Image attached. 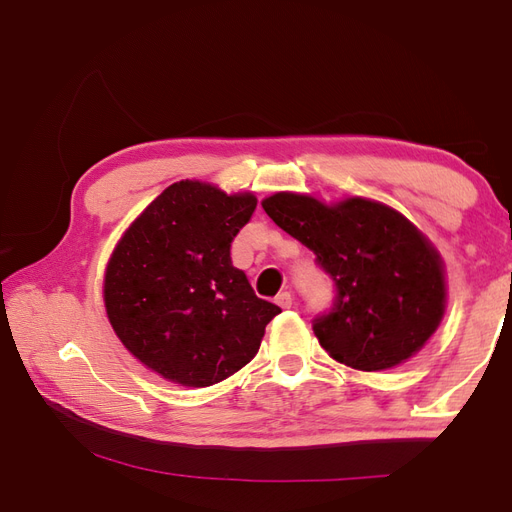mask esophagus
<instances>
[{
  "instance_id": "obj_1",
  "label": "esophagus",
  "mask_w": 512,
  "mask_h": 512,
  "mask_svg": "<svg viewBox=\"0 0 512 512\" xmlns=\"http://www.w3.org/2000/svg\"><path fill=\"white\" fill-rule=\"evenodd\" d=\"M277 303H279L281 308H290V306H292V295H290V292H288V290L279 292V295H277Z\"/></svg>"
}]
</instances>
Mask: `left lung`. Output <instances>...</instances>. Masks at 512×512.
<instances>
[{"instance_id": "left-lung-1", "label": "left lung", "mask_w": 512, "mask_h": 512, "mask_svg": "<svg viewBox=\"0 0 512 512\" xmlns=\"http://www.w3.org/2000/svg\"><path fill=\"white\" fill-rule=\"evenodd\" d=\"M262 206L334 281L332 310L312 323L334 361L361 372L391 369L438 330L447 308L442 257L405 215L367 198L325 204L290 191Z\"/></svg>"}]
</instances>
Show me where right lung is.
Returning <instances> with one entry per match:
<instances>
[{
	"mask_svg": "<svg viewBox=\"0 0 512 512\" xmlns=\"http://www.w3.org/2000/svg\"><path fill=\"white\" fill-rule=\"evenodd\" d=\"M257 206L200 180L162 191L118 239L103 301L140 363L182 387H209L253 361L281 312L231 262V242Z\"/></svg>",
	"mask_w": 512,
	"mask_h": 512,
	"instance_id": "obj_1",
	"label": "right lung"
}]
</instances>
